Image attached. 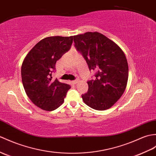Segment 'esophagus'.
Returning a JSON list of instances; mask_svg holds the SVG:
<instances>
[{
  "label": "esophagus",
  "instance_id": "1",
  "mask_svg": "<svg viewBox=\"0 0 156 156\" xmlns=\"http://www.w3.org/2000/svg\"><path fill=\"white\" fill-rule=\"evenodd\" d=\"M72 82V84H76L78 82V80H73Z\"/></svg>",
  "mask_w": 156,
  "mask_h": 156
}]
</instances>
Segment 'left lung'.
<instances>
[{
    "instance_id": "left-lung-1",
    "label": "left lung",
    "mask_w": 156,
    "mask_h": 156,
    "mask_svg": "<svg viewBox=\"0 0 156 156\" xmlns=\"http://www.w3.org/2000/svg\"><path fill=\"white\" fill-rule=\"evenodd\" d=\"M74 46L86 61L96 78L88 82V90L82 95L89 107L96 110L111 108L124 92L128 65L124 52L114 42L99 32L74 36Z\"/></svg>"
}]
</instances>
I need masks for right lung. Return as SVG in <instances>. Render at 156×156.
<instances>
[{
	"instance_id": "obj_1",
	"label": "right lung",
	"mask_w": 156,
	"mask_h": 156,
	"mask_svg": "<svg viewBox=\"0 0 156 156\" xmlns=\"http://www.w3.org/2000/svg\"><path fill=\"white\" fill-rule=\"evenodd\" d=\"M74 37H50L38 42L23 61L22 81L25 92L36 106L52 111L61 106L70 86L53 80L56 63L71 48Z\"/></svg>"
}]
</instances>
